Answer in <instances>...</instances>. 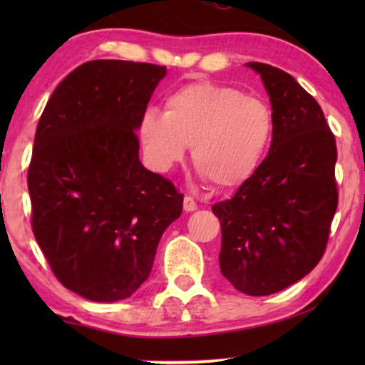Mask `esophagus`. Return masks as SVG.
I'll return each mask as SVG.
<instances>
[{
  "label": "esophagus",
  "mask_w": 365,
  "mask_h": 365,
  "mask_svg": "<svg viewBox=\"0 0 365 365\" xmlns=\"http://www.w3.org/2000/svg\"><path fill=\"white\" fill-rule=\"evenodd\" d=\"M196 209H197V202L194 201V199H192L191 196L184 197V211L192 212V211H196Z\"/></svg>",
  "instance_id": "esophagus-1"
}]
</instances>
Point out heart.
<instances>
[{"label":"heart","instance_id":"obj_1","mask_svg":"<svg viewBox=\"0 0 365 365\" xmlns=\"http://www.w3.org/2000/svg\"><path fill=\"white\" fill-rule=\"evenodd\" d=\"M272 109L264 99L211 81L169 94L164 113L149 109L138 134L148 163L169 171L191 146L192 166L214 187H236L256 173L272 138Z\"/></svg>","mask_w":365,"mask_h":365}]
</instances>
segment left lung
Returning <instances> with one entry per match:
<instances>
[{"instance_id":"obj_1","label":"left lung","mask_w":365,"mask_h":365,"mask_svg":"<svg viewBox=\"0 0 365 365\" xmlns=\"http://www.w3.org/2000/svg\"><path fill=\"white\" fill-rule=\"evenodd\" d=\"M272 106L266 159L227 201L221 222L222 276L247 296H269L307 276L326 251L339 192L336 138L319 103L282 69L247 63Z\"/></svg>"}]
</instances>
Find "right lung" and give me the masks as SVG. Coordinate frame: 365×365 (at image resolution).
<instances>
[{"mask_svg": "<svg viewBox=\"0 0 365 365\" xmlns=\"http://www.w3.org/2000/svg\"><path fill=\"white\" fill-rule=\"evenodd\" d=\"M164 76L151 63H84L39 118L28 168L33 234L58 281L89 301L136 292L182 212V194L139 161V119Z\"/></svg>", "mask_w": 365, "mask_h": 365, "instance_id": "add662e5", "label": "right lung"}]
</instances>
